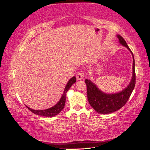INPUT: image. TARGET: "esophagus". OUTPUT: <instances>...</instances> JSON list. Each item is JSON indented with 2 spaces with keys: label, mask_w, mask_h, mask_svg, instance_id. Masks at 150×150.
<instances>
[{
  "label": "esophagus",
  "mask_w": 150,
  "mask_h": 150,
  "mask_svg": "<svg viewBox=\"0 0 150 150\" xmlns=\"http://www.w3.org/2000/svg\"><path fill=\"white\" fill-rule=\"evenodd\" d=\"M84 78V74L83 73V71H79L78 72V73L76 74V79L78 80H81Z\"/></svg>",
  "instance_id": "34e87169"
}]
</instances>
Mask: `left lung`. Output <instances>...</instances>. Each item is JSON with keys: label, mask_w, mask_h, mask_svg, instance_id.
Returning a JSON list of instances; mask_svg holds the SVG:
<instances>
[{"label": "left lung", "mask_w": 150, "mask_h": 150, "mask_svg": "<svg viewBox=\"0 0 150 150\" xmlns=\"http://www.w3.org/2000/svg\"><path fill=\"white\" fill-rule=\"evenodd\" d=\"M117 37L119 39L120 44L127 47L132 54L133 58V76L130 83L125 89L120 93L114 94L104 93L99 90L91 81L88 79L85 80V83L87 86L88 101L94 110L100 114H109V113L113 112L125 106L135 86L136 74L133 54L127 45L125 40L120 35H117Z\"/></svg>", "instance_id": "8db88e82"}]
</instances>
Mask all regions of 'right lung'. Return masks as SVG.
Listing matches in <instances>:
<instances>
[{
	"label": "right lung",
	"instance_id": "add662e5",
	"mask_svg": "<svg viewBox=\"0 0 150 150\" xmlns=\"http://www.w3.org/2000/svg\"><path fill=\"white\" fill-rule=\"evenodd\" d=\"M76 78L75 76L72 77V78L68 81L61 99L59 101V102L56 104L55 106L44 110H35L29 108L28 106H25L27 107V108H28L31 112H33V113H34V114L39 115V116H46V117H52L58 115L59 113L63 110V108H64L65 102H66V94L67 92V91L69 89L71 86L72 84H73L74 83H76Z\"/></svg>",
	"mask_w": 150,
	"mask_h": 150
}]
</instances>
